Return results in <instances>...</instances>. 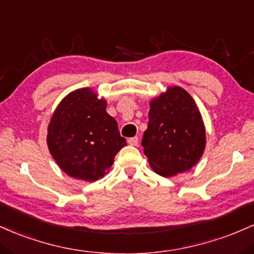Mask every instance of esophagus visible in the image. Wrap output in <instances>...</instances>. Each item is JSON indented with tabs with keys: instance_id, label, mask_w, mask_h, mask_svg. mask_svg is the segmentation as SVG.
I'll return each mask as SVG.
<instances>
[{
	"instance_id": "34e87169",
	"label": "esophagus",
	"mask_w": 254,
	"mask_h": 254,
	"mask_svg": "<svg viewBox=\"0 0 254 254\" xmlns=\"http://www.w3.org/2000/svg\"><path fill=\"white\" fill-rule=\"evenodd\" d=\"M127 142L130 145V146H138L139 138H138V136H132V138H128Z\"/></svg>"
}]
</instances>
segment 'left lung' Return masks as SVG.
I'll use <instances>...</instances> for the list:
<instances>
[{
	"label": "left lung",
	"instance_id": "obj_1",
	"mask_svg": "<svg viewBox=\"0 0 254 254\" xmlns=\"http://www.w3.org/2000/svg\"><path fill=\"white\" fill-rule=\"evenodd\" d=\"M141 145L150 167L164 178L185 173L203 156L206 134L194 99L180 86L150 101L149 126Z\"/></svg>",
	"mask_w": 254,
	"mask_h": 254
}]
</instances>
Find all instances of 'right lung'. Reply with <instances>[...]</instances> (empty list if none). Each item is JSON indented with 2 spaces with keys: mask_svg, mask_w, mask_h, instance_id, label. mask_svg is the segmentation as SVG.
Wrapping results in <instances>:
<instances>
[{
  "mask_svg": "<svg viewBox=\"0 0 254 254\" xmlns=\"http://www.w3.org/2000/svg\"><path fill=\"white\" fill-rule=\"evenodd\" d=\"M51 156L70 178L93 182L109 172L116 153L126 146L107 101L90 87L68 93L48 126Z\"/></svg>",
  "mask_w": 254,
  "mask_h": 254,
  "instance_id": "right-lung-1",
  "label": "right lung"
}]
</instances>
